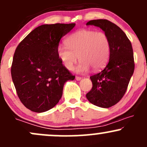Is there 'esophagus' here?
<instances>
[{
    "label": "esophagus",
    "instance_id": "esophagus-1",
    "mask_svg": "<svg viewBox=\"0 0 147 147\" xmlns=\"http://www.w3.org/2000/svg\"><path fill=\"white\" fill-rule=\"evenodd\" d=\"M75 79H76V80H78V81H80V80H82V78H80V77L77 76L76 78H75Z\"/></svg>",
    "mask_w": 147,
    "mask_h": 147
}]
</instances>
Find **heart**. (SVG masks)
Returning <instances> with one entry per match:
<instances>
[{
  "instance_id": "b5f03b06",
  "label": "heart",
  "mask_w": 147,
  "mask_h": 147,
  "mask_svg": "<svg viewBox=\"0 0 147 147\" xmlns=\"http://www.w3.org/2000/svg\"><path fill=\"white\" fill-rule=\"evenodd\" d=\"M66 46L60 45L57 53L66 69L72 70L79 59L77 72L84 73L92 67L103 68L109 59L111 44L109 36L103 32L82 29L72 34L65 40Z\"/></svg>"
}]
</instances>
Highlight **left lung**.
Listing matches in <instances>:
<instances>
[{"label":"left lung","instance_id":"left-lung-1","mask_svg":"<svg viewBox=\"0 0 147 147\" xmlns=\"http://www.w3.org/2000/svg\"><path fill=\"white\" fill-rule=\"evenodd\" d=\"M86 25L100 27L109 36L111 44L109 63L101 72L90 77L92 88L86 94V98L98 107H111L123 98L133 75L132 44L125 32L107 20H90Z\"/></svg>","mask_w":147,"mask_h":147}]
</instances>
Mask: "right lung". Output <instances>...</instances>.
<instances>
[{
    "label": "right lung",
    "mask_w": 147,
    "mask_h": 147,
    "mask_svg": "<svg viewBox=\"0 0 147 147\" xmlns=\"http://www.w3.org/2000/svg\"><path fill=\"white\" fill-rule=\"evenodd\" d=\"M75 26V23L43 24L17 47L11 76L20 100L29 110L42 113L51 109L61 98L65 83L75 78L57 53L61 38Z\"/></svg>",
    "instance_id": "1"
}]
</instances>
